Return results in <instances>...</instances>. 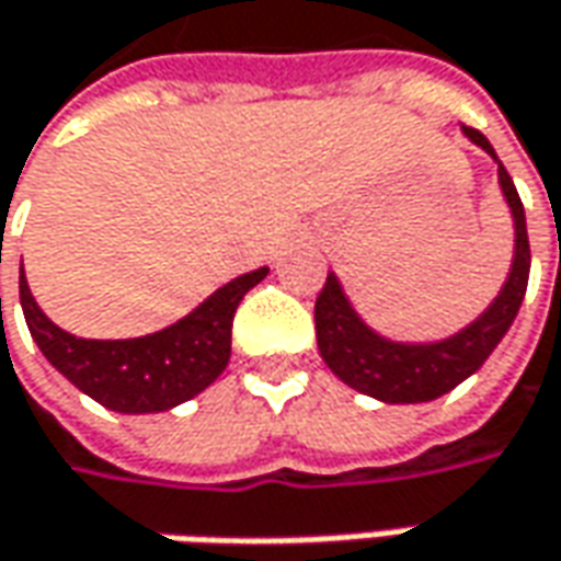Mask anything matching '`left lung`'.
<instances>
[{
  "instance_id": "obj_1",
  "label": "left lung",
  "mask_w": 561,
  "mask_h": 561,
  "mask_svg": "<svg viewBox=\"0 0 561 561\" xmlns=\"http://www.w3.org/2000/svg\"><path fill=\"white\" fill-rule=\"evenodd\" d=\"M465 137L496 159L493 146L486 142L481 130L465 127ZM500 186L506 193V203L515 218V262L496 302L471 328H465L462 334L449 336L443 343H431V346L390 343L358 321L336 277L328 274L324 287L314 299V334H318V350L328 362V368L343 383L383 402H427V399L449 393L465 377L474 375L484 365L486 356L496 350V343L506 336L508 324L515 321L530 274L525 205L518 199V190L512 184L503 162H500Z\"/></svg>"
}]
</instances>
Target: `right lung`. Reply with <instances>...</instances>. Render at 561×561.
<instances>
[{
    "instance_id": "1",
    "label": "right lung",
    "mask_w": 561,
    "mask_h": 561,
    "mask_svg": "<svg viewBox=\"0 0 561 561\" xmlns=\"http://www.w3.org/2000/svg\"><path fill=\"white\" fill-rule=\"evenodd\" d=\"M268 268L249 271L243 277L211 293L196 312L164 328L159 334L137 340H80L55 328L33 302L31 287L21 274V309L31 336L43 356L61 375L93 397L99 405L142 415L181 405L221 375L230 358V328L240 299Z\"/></svg>"
}]
</instances>
